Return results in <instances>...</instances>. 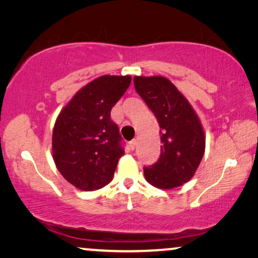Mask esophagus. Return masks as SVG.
Returning a JSON list of instances; mask_svg holds the SVG:
<instances>
[{
    "instance_id": "esophagus-1",
    "label": "esophagus",
    "mask_w": 258,
    "mask_h": 258,
    "mask_svg": "<svg viewBox=\"0 0 258 258\" xmlns=\"http://www.w3.org/2000/svg\"><path fill=\"white\" fill-rule=\"evenodd\" d=\"M136 143H137L136 140H133V141H130V142H129V146H130V148H132L133 150L136 148Z\"/></svg>"
}]
</instances>
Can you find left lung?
Instances as JSON below:
<instances>
[{
	"label": "left lung",
	"instance_id": "8db88e82",
	"mask_svg": "<svg viewBox=\"0 0 258 258\" xmlns=\"http://www.w3.org/2000/svg\"><path fill=\"white\" fill-rule=\"evenodd\" d=\"M134 84L160 124L161 155L144 167L148 183L160 189L177 188L188 182L202 161L206 137L188 100L163 76H135Z\"/></svg>",
	"mask_w": 258,
	"mask_h": 258
}]
</instances>
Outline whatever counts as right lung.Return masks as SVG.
<instances>
[{
  "label": "right lung",
  "mask_w": 258,
  "mask_h": 258,
  "mask_svg": "<svg viewBox=\"0 0 258 258\" xmlns=\"http://www.w3.org/2000/svg\"><path fill=\"white\" fill-rule=\"evenodd\" d=\"M130 82L129 75L97 77L59 112L52 130V158L61 175L76 188L93 191L114 177L124 149L110 111Z\"/></svg>",
  "instance_id": "right-lung-1"
}]
</instances>
